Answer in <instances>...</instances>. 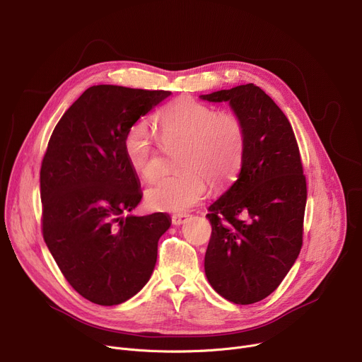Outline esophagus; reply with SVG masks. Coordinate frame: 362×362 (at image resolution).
<instances>
[{"label": "esophagus", "mask_w": 362, "mask_h": 362, "mask_svg": "<svg viewBox=\"0 0 362 362\" xmlns=\"http://www.w3.org/2000/svg\"><path fill=\"white\" fill-rule=\"evenodd\" d=\"M187 214H175L173 216H172V223L175 224V226H180V224H185L186 221H187Z\"/></svg>", "instance_id": "obj_1"}]
</instances>
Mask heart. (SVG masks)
Here are the masks:
<instances>
[{
    "instance_id": "b5f03b06",
    "label": "heart",
    "mask_w": 362,
    "mask_h": 362,
    "mask_svg": "<svg viewBox=\"0 0 362 362\" xmlns=\"http://www.w3.org/2000/svg\"><path fill=\"white\" fill-rule=\"evenodd\" d=\"M154 122L167 150L182 147L177 165L183 170L156 179L146 192L151 208L183 212L214 187L227 185L238 173L246 151L243 120L230 112L192 98H179L161 109ZM124 148L132 170L142 179L158 173V156L151 128L144 120L127 131Z\"/></svg>"
}]
</instances>
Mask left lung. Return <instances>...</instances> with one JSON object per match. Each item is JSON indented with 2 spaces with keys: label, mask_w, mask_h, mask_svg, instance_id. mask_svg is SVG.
Here are the masks:
<instances>
[{
  "label": "left lung",
  "mask_w": 362,
  "mask_h": 362,
  "mask_svg": "<svg viewBox=\"0 0 362 362\" xmlns=\"http://www.w3.org/2000/svg\"><path fill=\"white\" fill-rule=\"evenodd\" d=\"M201 99L228 102L246 128L238 179L208 208L205 274L226 300L253 304L276 290L303 246L307 183L298 144L290 120L255 84Z\"/></svg>",
  "instance_id": "1"
}]
</instances>
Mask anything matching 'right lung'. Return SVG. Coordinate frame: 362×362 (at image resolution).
<instances>
[{
    "label": "right lung",
    "instance_id": "add662e5",
    "mask_svg": "<svg viewBox=\"0 0 362 362\" xmlns=\"http://www.w3.org/2000/svg\"><path fill=\"white\" fill-rule=\"evenodd\" d=\"M170 94L93 86L62 115L47 142L42 234L65 279L94 304L124 303L148 282L158 238L170 227L163 212L125 216L142 192L124 148L131 125Z\"/></svg>",
    "mask_w": 362,
    "mask_h": 362
}]
</instances>
